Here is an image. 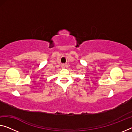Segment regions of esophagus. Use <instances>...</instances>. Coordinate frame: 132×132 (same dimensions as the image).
Segmentation results:
<instances>
[{"label":"esophagus","instance_id":"obj_1","mask_svg":"<svg viewBox=\"0 0 132 132\" xmlns=\"http://www.w3.org/2000/svg\"><path fill=\"white\" fill-rule=\"evenodd\" d=\"M67 65L65 64H62V68H67Z\"/></svg>","mask_w":132,"mask_h":132}]
</instances>
